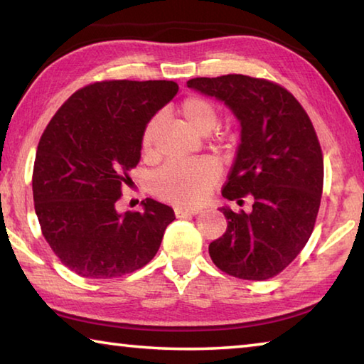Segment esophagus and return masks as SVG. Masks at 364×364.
I'll return each mask as SVG.
<instances>
[{
	"label": "esophagus",
	"instance_id": "34e87169",
	"mask_svg": "<svg viewBox=\"0 0 364 364\" xmlns=\"http://www.w3.org/2000/svg\"><path fill=\"white\" fill-rule=\"evenodd\" d=\"M200 211H202V208H199V207H176L175 215L178 218H181V216H186V215H199Z\"/></svg>",
	"mask_w": 364,
	"mask_h": 364
}]
</instances>
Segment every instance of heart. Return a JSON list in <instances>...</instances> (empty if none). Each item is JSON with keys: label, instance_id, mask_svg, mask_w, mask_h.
Wrapping results in <instances>:
<instances>
[{"label": "heart", "instance_id": "b5f03b06", "mask_svg": "<svg viewBox=\"0 0 364 364\" xmlns=\"http://www.w3.org/2000/svg\"><path fill=\"white\" fill-rule=\"evenodd\" d=\"M184 121L196 134L208 135L218 124V111L208 100L200 97H189L180 107ZM157 129V117L151 119L143 132V149L149 151L153 146ZM216 167L208 161L173 162L165 165L153 176L154 193L171 202L199 203L208 188L216 180Z\"/></svg>", "mask_w": 364, "mask_h": 364}]
</instances>
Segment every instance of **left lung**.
Instances as JSON below:
<instances>
[{
    "label": "left lung",
    "instance_id": "left-lung-1",
    "mask_svg": "<svg viewBox=\"0 0 364 364\" xmlns=\"http://www.w3.org/2000/svg\"><path fill=\"white\" fill-rule=\"evenodd\" d=\"M188 87L213 97L240 124V143L223 197H253L250 213L229 207L228 229L211 242L216 267L243 280H267L306 247L318 215L323 156L301 103L266 79L243 75L196 77Z\"/></svg>",
    "mask_w": 364,
    "mask_h": 364
}]
</instances>
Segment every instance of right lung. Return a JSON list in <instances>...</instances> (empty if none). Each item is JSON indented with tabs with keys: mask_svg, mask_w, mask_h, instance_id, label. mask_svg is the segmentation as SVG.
I'll return each instance as SVG.
<instances>
[{
	"mask_svg": "<svg viewBox=\"0 0 364 364\" xmlns=\"http://www.w3.org/2000/svg\"><path fill=\"white\" fill-rule=\"evenodd\" d=\"M173 81H103L75 92L46 127L33 168L44 239L73 272L113 279L153 259L175 213L153 199L119 213L144 127L173 100Z\"/></svg>",
	"mask_w": 364,
	"mask_h": 364,
	"instance_id": "obj_1",
	"label": "right lung"
}]
</instances>
